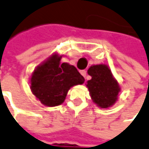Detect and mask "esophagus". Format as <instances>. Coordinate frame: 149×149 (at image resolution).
<instances>
[{
  "instance_id": "esophagus-1",
  "label": "esophagus",
  "mask_w": 149,
  "mask_h": 149,
  "mask_svg": "<svg viewBox=\"0 0 149 149\" xmlns=\"http://www.w3.org/2000/svg\"><path fill=\"white\" fill-rule=\"evenodd\" d=\"M80 73L83 75L84 77H86V76H87V72H86L85 70H83V71H81V72H80Z\"/></svg>"
}]
</instances>
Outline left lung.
<instances>
[{
	"label": "left lung",
	"instance_id": "obj_1",
	"mask_svg": "<svg viewBox=\"0 0 149 149\" xmlns=\"http://www.w3.org/2000/svg\"><path fill=\"white\" fill-rule=\"evenodd\" d=\"M91 79L87 82L91 99L102 108H108L118 100L120 87L107 65H91L88 70Z\"/></svg>",
	"mask_w": 149,
	"mask_h": 149
}]
</instances>
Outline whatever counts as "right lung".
<instances>
[{
  "label": "right lung",
  "instance_id": "obj_1",
  "mask_svg": "<svg viewBox=\"0 0 149 149\" xmlns=\"http://www.w3.org/2000/svg\"><path fill=\"white\" fill-rule=\"evenodd\" d=\"M61 57L62 55L54 54L39 65L31 74V92L46 107L62 104L70 88L84 82V77L74 65L61 63Z\"/></svg>",
  "mask_w": 149,
  "mask_h": 149
}]
</instances>
